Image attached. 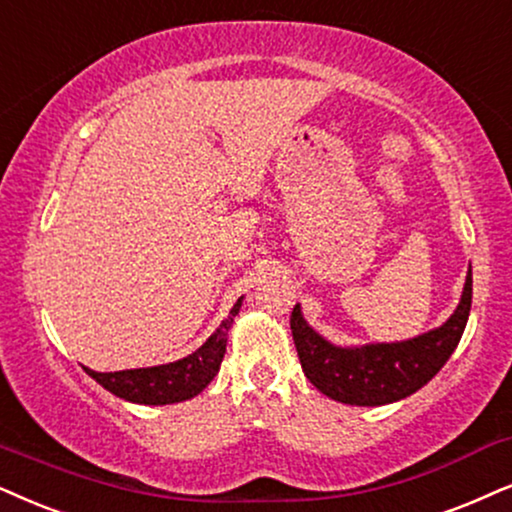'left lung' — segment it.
Returning a JSON list of instances; mask_svg holds the SVG:
<instances>
[{"label":"left lung","mask_w":512,"mask_h":512,"mask_svg":"<svg viewBox=\"0 0 512 512\" xmlns=\"http://www.w3.org/2000/svg\"><path fill=\"white\" fill-rule=\"evenodd\" d=\"M472 304V269L461 302L446 323L418 338L338 347L304 321L300 304L290 314V331L302 371L316 390L352 406H383L428 385L461 342Z\"/></svg>","instance_id":"obj_1"}]
</instances>
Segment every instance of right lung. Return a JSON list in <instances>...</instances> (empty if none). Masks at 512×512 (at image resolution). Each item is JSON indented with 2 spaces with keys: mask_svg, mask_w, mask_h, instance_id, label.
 <instances>
[{
  "mask_svg": "<svg viewBox=\"0 0 512 512\" xmlns=\"http://www.w3.org/2000/svg\"><path fill=\"white\" fill-rule=\"evenodd\" d=\"M243 297L234 304L222 326L198 347L189 357L172 361V364L151 366V368H132V371L115 373H96L92 368H84L101 387L113 392L115 397L134 401V404H177L196 397L212 383L219 366H222L226 352V335H229L234 316L241 309Z\"/></svg>",
  "mask_w": 512,
  "mask_h": 512,
  "instance_id": "add662e5",
  "label": "right lung"
}]
</instances>
